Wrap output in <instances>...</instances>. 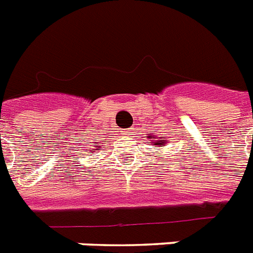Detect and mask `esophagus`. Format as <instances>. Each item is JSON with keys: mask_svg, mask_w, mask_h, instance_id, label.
Listing matches in <instances>:
<instances>
[{"mask_svg": "<svg viewBox=\"0 0 253 253\" xmlns=\"http://www.w3.org/2000/svg\"><path fill=\"white\" fill-rule=\"evenodd\" d=\"M134 133V130H133V128H129V129H125L124 130V134L126 135V137H130L131 134Z\"/></svg>", "mask_w": 253, "mask_h": 253, "instance_id": "esophagus-1", "label": "esophagus"}]
</instances>
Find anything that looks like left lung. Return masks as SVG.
Listing matches in <instances>:
<instances>
[{
	"mask_svg": "<svg viewBox=\"0 0 253 253\" xmlns=\"http://www.w3.org/2000/svg\"><path fill=\"white\" fill-rule=\"evenodd\" d=\"M149 139H151V141L149 142V143H151L152 146H166L167 143H168V141H167L166 137H155V135H150V137H147Z\"/></svg>",
	"mask_w": 253,
	"mask_h": 253,
	"instance_id": "left-lung-1",
	"label": "left lung"
}]
</instances>
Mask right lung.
Listing matches in <instances>:
<instances>
[{
  "label": "right lung",
  "instance_id": "obj_1",
  "mask_svg": "<svg viewBox=\"0 0 253 253\" xmlns=\"http://www.w3.org/2000/svg\"><path fill=\"white\" fill-rule=\"evenodd\" d=\"M95 147H97V149H95V150H98V149H99V146H95Z\"/></svg>",
  "mask_w": 253,
  "mask_h": 253
}]
</instances>
